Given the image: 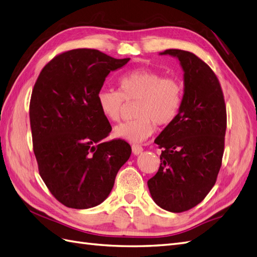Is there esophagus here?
Masks as SVG:
<instances>
[{"mask_svg": "<svg viewBox=\"0 0 257 257\" xmlns=\"http://www.w3.org/2000/svg\"><path fill=\"white\" fill-rule=\"evenodd\" d=\"M132 152H133V154H134L135 156L140 155V154L143 152V147L140 146V145H133V146H132Z\"/></svg>", "mask_w": 257, "mask_h": 257, "instance_id": "obj_1", "label": "esophagus"}]
</instances>
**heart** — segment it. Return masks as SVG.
<instances>
[{"label": "heart", "mask_w": 257, "mask_h": 257, "mask_svg": "<svg viewBox=\"0 0 257 257\" xmlns=\"http://www.w3.org/2000/svg\"><path fill=\"white\" fill-rule=\"evenodd\" d=\"M118 90L102 88L98 91L100 112L110 122L121 117L124 100L137 101L136 118L117 125L114 136L130 143H142L154 133L155 123L167 125L177 116L183 98V87L174 77H162L149 68H137L118 79Z\"/></svg>", "instance_id": "b5f03b06"}]
</instances>
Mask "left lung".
Listing matches in <instances>:
<instances>
[{"label": "left lung", "mask_w": 257, "mask_h": 257, "mask_svg": "<svg viewBox=\"0 0 257 257\" xmlns=\"http://www.w3.org/2000/svg\"><path fill=\"white\" fill-rule=\"evenodd\" d=\"M159 54L180 61L184 93L177 116L155 140L162 148L161 164L147 184L159 207L182 212L201 203L216 183L224 148L226 104L215 73L195 54L179 49Z\"/></svg>", "instance_id": "8db88e82"}]
</instances>
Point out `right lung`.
I'll return each mask as SVG.
<instances>
[{"mask_svg":"<svg viewBox=\"0 0 257 257\" xmlns=\"http://www.w3.org/2000/svg\"><path fill=\"white\" fill-rule=\"evenodd\" d=\"M128 61L93 49L71 50L50 61L34 86L29 116L39 173L66 207L101 204L132 153L125 141L101 142L112 127L97 103L105 77Z\"/></svg>","mask_w":257,"mask_h":257,"instance_id":"right-lung-1","label":"right lung"}]
</instances>
